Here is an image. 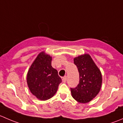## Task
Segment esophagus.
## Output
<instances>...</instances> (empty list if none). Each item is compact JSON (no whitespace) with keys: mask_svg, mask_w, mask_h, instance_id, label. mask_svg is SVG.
Masks as SVG:
<instances>
[{"mask_svg":"<svg viewBox=\"0 0 123 123\" xmlns=\"http://www.w3.org/2000/svg\"><path fill=\"white\" fill-rule=\"evenodd\" d=\"M62 81L64 83H65L67 81V77L66 76H65V77H64L62 78Z\"/></svg>","mask_w":123,"mask_h":123,"instance_id":"34e87169","label":"esophagus"}]
</instances>
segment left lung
<instances>
[{"label":"left lung","instance_id":"1","mask_svg":"<svg viewBox=\"0 0 123 123\" xmlns=\"http://www.w3.org/2000/svg\"><path fill=\"white\" fill-rule=\"evenodd\" d=\"M79 73V83L71 88L72 96L80 103H87L99 92L102 85V74L99 69L88 54L74 59Z\"/></svg>","mask_w":123,"mask_h":123}]
</instances>
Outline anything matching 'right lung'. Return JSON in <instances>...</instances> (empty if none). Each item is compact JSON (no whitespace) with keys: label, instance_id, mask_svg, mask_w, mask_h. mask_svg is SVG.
Masks as SVG:
<instances>
[{"label":"right lung","instance_id":"obj_1","mask_svg":"<svg viewBox=\"0 0 123 123\" xmlns=\"http://www.w3.org/2000/svg\"><path fill=\"white\" fill-rule=\"evenodd\" d=\"M52 57L40 53L27 74V84L33 95L40 100H46L51 98L57 92L62 82L58 71L51 65Z\"/></svg>","mask_w":123,"mask_h":123}]
</instances>
